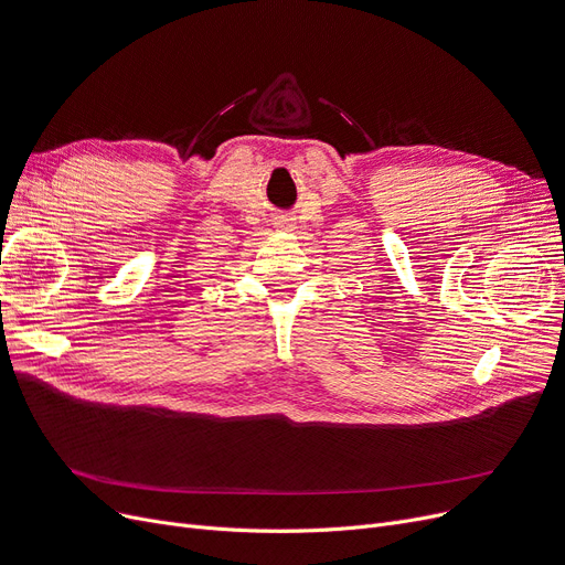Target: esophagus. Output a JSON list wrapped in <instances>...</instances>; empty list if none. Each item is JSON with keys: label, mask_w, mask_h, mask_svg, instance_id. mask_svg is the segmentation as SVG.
Returning a JSON list of instances; mask_svg holds the SVG:
<instances>
[{"label": "esophagus", "mask_w": 565, "mask_h": 565, "mask_svg": "<svg viewBox=\"0 0 565 565\" xmlns=\"http://www.w3.org/2000/svg\"><path fill=\"white\" fill-rule=\"evenodd\" d=\"M275 224H277V228H284V231L292 228V220H288V217H279Z\"/></svg>", "instance_id": "obj_1"}]
</instances>
